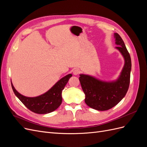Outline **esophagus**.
<instances>
[{"label":"esophagus","instance_id":"34e87169","mask_svg":"<svg viewBox=\"0 0 147 147\" xmlns=\"http://www.w3.org/2000/svg\"><path fill=\"white\" fill-rule=\"evenodd\" d=\"M80 73V70L78 69H75L73 71V74L75 75H78Z\"/></svg>","mask_w":147,"mask_h":147}]
</instances>
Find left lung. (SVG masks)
Listing matches in <instances>:
<instances>
[{"instance_id": "8db88e82", "label": "left lung", "mask_w": 147, "mask_h": 147, "mask_svg": "<svg viewBox=\"0 0 147 147\" xmlns=\"http://www.w3.org/2000/svg\"><path fill=\"white\" fill-rule=\"evenodd\" d=\"M116 48L124 57L125 64L117 81L104 82L86 75H80L79 80L85 94V103L91 108L104 111L113 108L125 96L130 83L131 59L121 37L115 34Z\"/></svg>"}]
</instances>
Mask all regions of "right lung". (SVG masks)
I'll list each match as a JSON object with an SVG mask.
<instances>
[{"label":"right lung","instance_id":"right-lung-1","mask_svg":"<svg viewBox=\"0 0 147 147\" xmlns=\"http://www.w3.org/2000/svg\"><path fill=\"white\" fill-rule=\"evenodd\" d=\"M72 76V74L66 75L45 94L35 97L21 95L15 90L11 82V84L15 94L29 110L35 113L47 114L53 112L60 106L62 103V91Z\"/></svg>","mask_w":147,"mask_h":147}]
</instances>
